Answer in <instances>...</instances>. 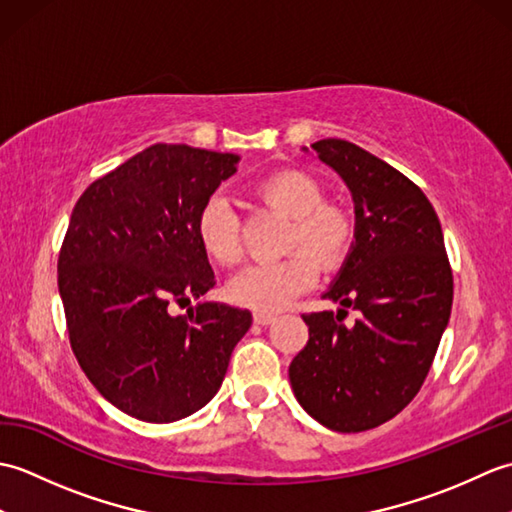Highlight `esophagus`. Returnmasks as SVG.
<instances>
[{"instance_id": "obj_1", "label": "esophagus", "mask_w": 512, "mask_h": 512, "mask_svg": "<svg viewBox=\"0 0 512 512\" xmlns=\"http://www.w3.org/2000/svg\"><path fill=\"white\" fill-rule=\"evenodd\" d=\"M253 321H255V323H259V325H268V323H273V321H275V314H273V312H262V310H257V312L253 314Z\"/></svg>"}]
</instances>
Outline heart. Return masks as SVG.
I'll return each mask as SVG.
<instances>
[{
  "label": "heart",
  "mask_w": 512,
  "mask_h": 512,
  "mask_svg": "<svg viewBox=\"0 0 512 512\" xmlns=\"http://www.w3.org/2000/svg\"><path fill=\"white\" fill-rule=\"evenodd\" d=\"M257 198L292 217L288 231L290 255L275 262L246 266L228 284V295L239 306L279 310L317 284L323 268H339L354 242V220L343 206L323 202V187L310 173L281 169L255 184ZM195 237L213 262L235 264L242 255L239 217L224 195L213 193L195 215Z\"/></svg>",
  "instance_id": "1"
}]
</instances>
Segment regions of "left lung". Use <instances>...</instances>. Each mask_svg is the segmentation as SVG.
I'll use <instances>...</instances> for the list:
<instances>
[{"instance_id": "8db88e82", "label": "left lung", "mask_w": 512, "mask_h": 512, "mask_svg": "<svg viewBox=\"0 0 512 512\" xmlns=\"http://www.w3.org/2000/svg\"><path fill=\"white\" fill-rule=\"evenodd\" d=\"M356 204V242L323 299L361 312L303 314L310 339L292 358L290 385L314 420L341 433L374 429L416 398L453 303L442 226L427 195L385 160L341 138L312 145Z\"/></svg>"}]
</instances>
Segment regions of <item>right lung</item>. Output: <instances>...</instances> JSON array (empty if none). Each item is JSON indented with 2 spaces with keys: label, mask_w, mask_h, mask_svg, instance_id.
<instances>
[{
  "label": "right lung",
  "mask_w": 512,
  "mask_h": 512,
  "mask_svg": "<svg viewBox=\"0 0 512 512\" xmlns=\"http://www.w3.org/2000/svg\"><path fill=\"white\" fill-rule=\"evenodd\" d=\"M233 154L158 143L94 180L59 250L72 352L90 383L127 416L173 422L220 389L248 310L206 301L215 286L195 215L235 173Z\"/></svg>",
  "instance_id": "obj_1"
}]
</instances>
